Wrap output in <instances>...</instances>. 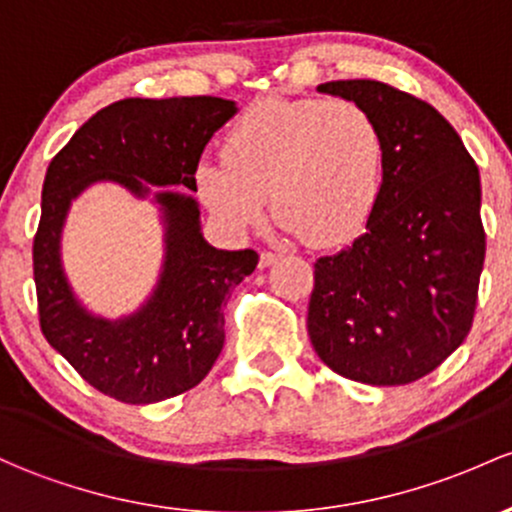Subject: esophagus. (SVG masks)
I'll list each match as a JSON object with an SVG mask.
<instances>
[{"label": "esophagus", "instance_id": "obj_1", "mask_svg": "<svg viewBox=\"0 0 512 512\" xmlns=\"http://www.w3.org/2000/svg\"><path fill=\"white\" fill-rule=\"evenodd\" d=\"M280 261V254H273V251H261V258H258V266L261 268H268L273 266V263Z\"/></svg>", "mask_w": 512, "mask_h": 512}]
</instances>
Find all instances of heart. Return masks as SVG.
<instances>
[{
	"instance_id": "obj_1",
	"label": "heart",
	"mask_w": 512,
	"mask_h": 512,
	"mask_svg": "<svg viewBox=\"0 0 512 512\" xmlns=\"http://www.w3.org/2000/svg\"><path fill=\"white\" fill-rule=\"evenodd\" d=\"M388 146L368 109L351 100H263L224 139V161L195 168L200 200L232 232L273 212L288 234L317 246L354 239L386 188Z\"/></svg>"
}]
</instances>
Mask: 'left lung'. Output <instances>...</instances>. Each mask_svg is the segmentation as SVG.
I'll use <instances>...</instances> for the list:
<instances>
[{
    "label": "left lung",
    "instance_id": "obj_1",
    "mask_svg": "<svg viewBox=\"0 0 512 512\" xmlns=\"http://www.w3.org/2000/svg\"><path fill=\"white\" fill-rule=\"evenodd\" d=\"M368 109L388 146L386 188L366 232L315 263L307 334L339 376L405 386L471 329L486 256L481 178L454 126L378 80L317 87Z\"/></svg>",
    "mask_w": 512,
    "mask_h": 512
}]
</instances>
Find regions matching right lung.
I'll return each mask as SVG.
<instances>
[{
	"label": "right lung",
	"mask_w": 512,
	"mask_h": 512,
	"mask_svg": "<svg viewBox=\"0 0 512 512\" xmlns=\"http://www.w3.org/2000/svg\"><path fill=\"white\" fill-rule=\"evenodd\" d=\"M236 114L222 97H129L100 109L46 170L34 236V280L43 337L100 393L148 405L195 388L224 346V307L234 285L254 273L258 254L207 244L190 192L214 131ZM95 182H117L159 205L162 273L144 306L119 321L81 305L64 276L59 239L73 199ZM178 187L185 193L153 191Z\"/></svg>",
	"instance_id": "right-lung-1"
}]
</instances>
